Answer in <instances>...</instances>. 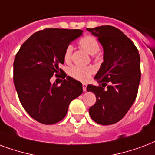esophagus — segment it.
I'll use <instances>...</instances> for the list:
<instances>
[{
	"label": "esophagus",
	"mask_w": 155,
	"mask_h": 155,
	"mask_svg": "<svg viewBox=\"0 0 155 155\" xmlns=\"http://www.w3.org/2000/svg\"><path fill=\"white\" fill-rule=\"evenodd\" d=\"M82 85H83V90L84 91V92H85V91H86V86H87V85L85 84H83Z\"/></svg>",
	"instance_id": "1"
}]
</instances>
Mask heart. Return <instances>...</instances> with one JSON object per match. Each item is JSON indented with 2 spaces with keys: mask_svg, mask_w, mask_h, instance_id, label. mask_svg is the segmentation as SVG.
Listing matches in <instances>:
<instances>
[{
  "mask_svg": "<svg viewBox=\"0 0 155 155\" xmlns=\"http://www.w3.org/2000/svg\"><path fill=\"white\" fill-rule=\"evenodd\" d=\"M79 44L82 48L84 49L90 55L97 54L99 51V49H100L98 40L96 39L94 37L91 36V35H87V36L83 37L79 41ZM72 50H73V48H72V46L71 45L67 46L66 48L65 49L63 58H64V61L66 62H68L71 60ZM91 73H92V69L77 66H73L69 71V74L71 77L81 81H88Z\"/></svg>",
  "mask_w": 155,
  "mask_h": 155,
  "instance_id": "1",
  "label": "heart"
}]
</instances>
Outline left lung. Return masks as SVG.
Here are the masks:
<instances>
[{"mask_svg":"<svg viewBox=\"0 0 155 155\" xmlns=\"http://www.w3.org/2000/svg\"><path fill=\"white\" fill-rule=\"evenodd\" d=\"M87 30L98 38L104 48V62L94 77L102 86H87V91L96 96L89 115L98 124H114L124 117L136 100L140 81L139 51L132 41L115 27L104 25Z\"/></svg>","mask_w":155,"mask_h":155,"instance_id":"8db88e82","label":"left lung"}]
</instances>
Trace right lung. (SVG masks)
Listing matches in <instances>:
<instances>
[{"instance_id":"1","label":"right lung","mask_w":155,"mask_h":155,"mask_svg":"<svg viewBox=\"0 0 155 155\" xmlns=\"http://www.w3.org/2000/svg\"><path fill=\"white\" fill-rule=\"evenodd\" d=\"M83 34L81 29L46 28L20 47L14 61V84L23 107L31 117L45 125L61 121L70 103L83 93L82 84L63 73L60 85L51 84L53 74L62 73L64 51Z\"/></svg>"}]
</instances>
